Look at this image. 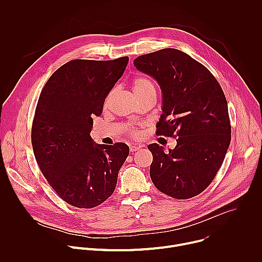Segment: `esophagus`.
<instances>
[{
  "label": "esophagus",
  "instance_id": "34e87169",
  "mask_svg": "<svg viewBox=\"0 0 262 262\" xmlns=\"http://www.w3.org/2000/svg\"><path fill=\"white\" fill-rule=\"evenodd\" d=\"M140 149H141V146H138V145H132V146H129V151H130L132 154H134V152L140 150Z\"/></svg>",
  "mask_w": 262,
  "mask_h": 262
}]
</instances>
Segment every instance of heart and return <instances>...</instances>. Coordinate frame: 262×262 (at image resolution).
I'll return each mask as SVG.
<instances>
[{
  "mask_svg": "<svg viewBox=\"0 0 262 262\" xmlns=\"http://www.w3.org/2000/svg\"><path fill=\"white\" fill-rule=\"evenodd\" d=\"M132 88H133V92H134L135 96H136L138 99H140L141 97H143V96H145V95H147V94H149V93H157L156 85H155V83L152 82V80L149 79L148 77H145V76H139V77L135 78L134 81H133V84H132ZM111 96H112V92H111V93L107 95V97H106L105 105L107 104V102H108ZM125 130H126V134H127L129 137L134 138V139L139 138L140 135H141L140 130H139L137 127L132 126V125L127 126V127L125 128Z\"/></svg>",
  "mask_w": 262,
  "mask_h": 262,
  "instance_id": "obj_1",
  "label": "heart"
}]
</instances>
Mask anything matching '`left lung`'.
<instances>
[{
	"instance_id": "left-lung-1",
	"label": "left lung",
	"mask_w": 262,
	"mask_h": 262,
	"mask_svg": "<svg viewBox=\"0 0 262 262\" xmlns=\"http://www.w3.org/2000/svg\"><path fill=\"white\" fill-rule=\"evenodd\" d=\"M134 64L154 77L163 92L157 135L178 137L169 152L157 143L148 146L151 180L172 198H193L211 183L231 141L225 94L204 65L175 49L139 56Z\"/></svg>"
}]
</instances>
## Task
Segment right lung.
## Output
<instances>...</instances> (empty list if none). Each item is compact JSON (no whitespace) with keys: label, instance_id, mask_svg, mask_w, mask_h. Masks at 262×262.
I'll return each mask as SVG.
<instances>
[{"label":"right lung","instance_id":"obj_1","mask_svg":"<svg viewBox=\"0 0 262 262\" xmlns=\"http://www.w3.org/2000/svg\"><path fill=\"white\" fill-rule=\"evenodd\" d=\"M128 57L71 60L46 83L37 102L31 141L35 159L58 196L79 208H93L114 193L129 154L124 143L94 144L92 117L122 77Z\"/></svg>","mask_w":262,"mask_h":262}]
</instances>
